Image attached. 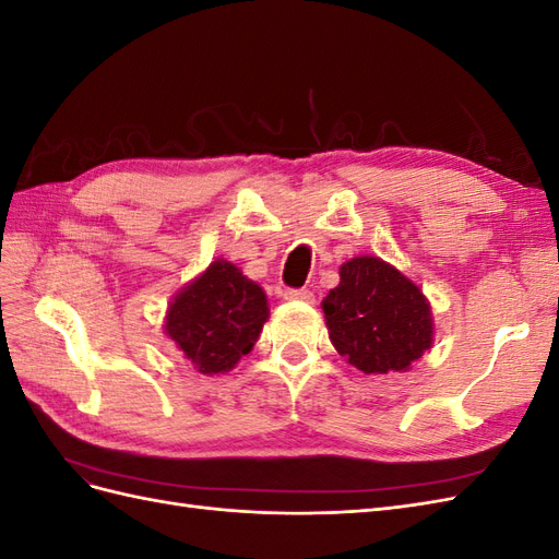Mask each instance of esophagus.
<instances>
[{"mask_svg": "<svg viewBox=\"0 0 559 559\" xmlns=\"http://www.w3.org/2000/svg\"><path fill=\"white\" fill-rule=\"evenodd\" d=\"M284 298H286V300L308 302V306H312V302H314V294H312L310 289H286V292H284Z\"/></svg>", "mask_w": 559, "mask_h": 559, "instance_id": "1", "label": "esophagus"}]
</instances>
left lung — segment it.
<instances>
[{"mask_svg":"<svg viewBox=\"0 0 559 559\" xmlns=\"http://www.w3.org/2000/svg\"><path fill=\"white\" fill-rule=\"evenodd\" d=\"M321 310L337 354L366 376L405 373L433 345L429 298L378 257L345 261Z\"/></svg>","mask_w":559,"mask_h":559,"instance_id":"obj_1","label":"left lung"}]
</instances>
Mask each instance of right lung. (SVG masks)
<instances>
[{"label":"right lung","instance_id":"right-lung-1","mask_svg":"<svg viewBox=\"0 0 559 559\" xmlns=\"http://www.w3.org/2000/svg\"><path fill=\"white\" fill-rule=\"evenodd\" d=\"M267 317L261 286L216 259L173 296L163 329L198 373L224 376L257 345Z\"/></svg>","mask_w":559,"mask_h":559}]
</instances>
